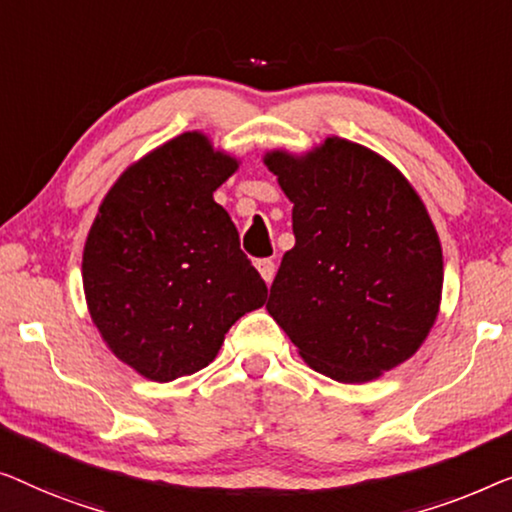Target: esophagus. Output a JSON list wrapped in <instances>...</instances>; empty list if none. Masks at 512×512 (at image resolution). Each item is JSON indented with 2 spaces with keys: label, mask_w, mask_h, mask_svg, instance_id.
I'll list each match as a JSON object with an SVG mask.
<instances>
[{
  "label": "esophagus",
  "mask_w": 512,
  "mask_h": 512,
  "mask_svg": "<svg viewBox=\"0 0 512 512\" xmlns=\"http://www.w3.org/2000/svg\"><path fill=\"white\" fill-rule=\"evenodd\" d=\"M259 276H262L266 283H271L273 276H276V264H273V259H257L255 262Z\"/></svg>",
  "instance_id": "34e87169"
}]
</instances>
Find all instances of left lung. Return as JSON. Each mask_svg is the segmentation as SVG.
Listing matches in <instances>:
<instances>
[{
  "instance_id": "1",
  "label": "left lung",
  "mask_w": 512,
  "mask_h": 512,
  "mask_svg": "<svg viewBox=\"0 0 512 512\" xmlns=\"http://www.w3.org/2000/svg\"><path fill=\"white\" fill-rule=\"evenodd\" d=\"M264 164L294 204V248L266 311L301 359L355 385L413 357L443 292L441 241L415 187L341 136L301 155L269 150Z\"/></svg>"
}]
</instances>
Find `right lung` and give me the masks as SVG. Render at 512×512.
<instances>
[{
    "mask_svg": "<svg viewBox=\"0 0 512 512\" xmlns=\"http://www.w3.org/2000/svg\"><path fill=\"white\" fill-rule=\"evenodd\" d=\"M239 169L204 132H183L122 171L83 248L90 318L120 362L169 383L204 369L266 285L213 192Z\"/></svg>",
    "mask_w": 512,
    "mask_h": 512,
    "instance_id": "obj_1",
    "label": "right lung"
}]
</instances>
